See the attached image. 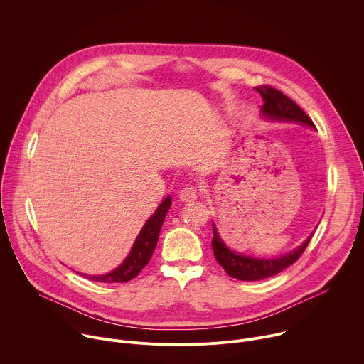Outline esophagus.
<instances>
[{
	"instance_id": "1",
	"label": "esophagus",
	"mask_w": 364,
	"mask_h": 364,
	"mask_svg": "<svg viewBox=\"0 0 364 364\" xmlns=\"http://www.w3.org/2000/svg\"><path fill=\"white\" fill-rule=\"evenodd\" d=\"M178 198H180L183 203L194 201V200H197V190H196L194 187H184V188L180 191Z\"/></svg>"
}]
</instances>
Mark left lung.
<instances>
[{
    "label": "left lung",
    "mask_w": 364,
    "mask_h": 364,
    "mask_svg": "<svg viewBox=\"0 0 364 364\" xmlns=\"http://www.w3.org/2000/svg\"><path fill=\"white\" fill-rule=\"evenodd\" d=\"M255 89L264 99L261 114L265 119L277 121V122H294V124H301L309 128H316L313 121L309 119V117L296 105L292 99L285 96L281 90L274 89L271 86H257ZM212 226H213L212 247H213L216 261L226 271L229 277L239 281H261L282 272L284 269H287L288 267H291L294 262L298 261V257L302 255L311 237L314 235V232L311 233L298 247L289 250L288 253L281 255L278 257L267 259V257L249 256L230 249L220 237V233L215 222L212 223Z\"/></svg>",
    "instance_id": "obj_1"
}]
</instances>
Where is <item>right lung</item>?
Returning a JSON list of instances; mask_svg holds the SVG:
<instances>
[{"label": "right lung", "mask_w": 364, "mask_h": 364, "mask_svg": "<svg viewBox=\"0 0 364 364\" xmlns=\"http://www.w3.org/2000/svg\"><path fill=\"white\" fill-rule=\"evenodd\" d=\"M170 207H171V197L167 196L159 205V209L155 210L154 215L145 222L128 256L124 259V262L118 268L103 275H85V274L83 275L92 281L103 282V284L128 282L134 279L142 271V268L149 262L154 249L157 246L160 230L167 216V212L170 210Z\"/></svg>", "instance_id": "obj_1"}]
</instances>
